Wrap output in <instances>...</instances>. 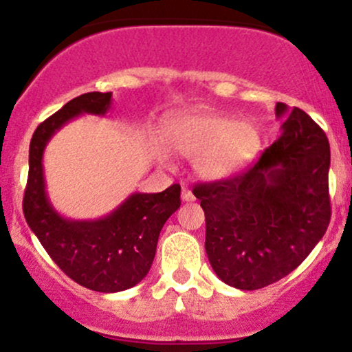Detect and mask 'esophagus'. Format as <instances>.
<instances>
[{
  "mask_svg": "<svg viewBox=\"0 0 352 352\" xmlns=\"http://www.w3.org/2000/svg\"><path fill=\"white\" fill-rule=\"evenodd\" d=\"M182 200L184 201H193L195 200V195L192 193V190L187 187H182Z\"/></svg>",
  "mask_w": 352,
  "mask_h": 352,
  "instance_id": "esophagus-1",
  "label": "esophagus"
}]
</instances>
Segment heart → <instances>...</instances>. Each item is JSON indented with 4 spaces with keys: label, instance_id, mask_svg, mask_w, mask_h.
Segmentation results:
<instances>
[{
    "label": "heart",
    "instance_id": "b5f03b06",
    "mask_svg": "<svg viewBox=\"0 0 352 352\" xmlns=\"http://www.w3.org/2000/svg\"><path fill=\"white\" fill-rule=\"evenodd\" d=\"M165 144L182 157L195 159V172L201 179L227 180L254 162L261 148V134L252 122L204 111L182 114L165 124ZM159 162L168 160L164 147L155 148Z\"/></svg>",
    "mask_w": 352,
    "mask_h": 352
}]
</instances>
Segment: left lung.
I'll list each match as a JSON object with an SVG mask.
<instances>
[{
    "label": "left lung",
    "mask_w": 352,
    "mask_h": 352,
    "mask_svg": "<svg viewBox=\"0 0 352 352\" xmlns=\"http://www.w3.org/2000/svg\"><path fill=\"white\" fill-rule=\"evenodd\" d=\"M274 111L281 135L248 170L193 187L213 272L246 292L296 270L331 220L328 137L301 109L278 102Z\"/></svg>",
    "instance_id": "obj_1"
}]
</instances>
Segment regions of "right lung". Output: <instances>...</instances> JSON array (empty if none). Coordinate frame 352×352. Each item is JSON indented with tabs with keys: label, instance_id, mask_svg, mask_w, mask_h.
Returning a JSON list of instances; mask_svg holds the SVG:
<instances>
[{
	"label": "right lung",
	"instance_id": "right-lung-1",
	"mask_svg": "<svg viewBox=\"0 0 352 352\" xmlns=\"http://www.w3.org/2000/svg\"><path fill=\"white\" fill-rule=\"evenodd\" d=\"M112 92L74 98L38 125L30 144V173L23 212L47 254L71 280L99 293L132 288L145 278L155 256L160 230L180 207V185L160 193H132L98 220H71L51 205L43 155L51 137L80 114L106 116Z\"/></svg>",
	"mask_w": 352,
	"mask_h": 352
}]
</instances>
